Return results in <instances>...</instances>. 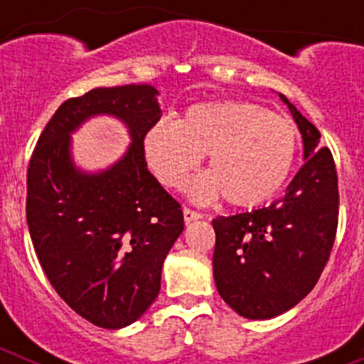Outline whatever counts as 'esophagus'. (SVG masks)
<instances>
[{
    "label": "esophagus",
    "instance_id": "1",
    "mask_svg": "<svg viewBox=\"0 0 364 364\" xmlns=\"http://www.w3.org/2000/svg\"><path fill=\"white\" fill-rule=\"evenodd\" d=\"M204 215L198 213V211H193L189 208H184V220L186 222H191V220H197V218H202Z\"/></svg>",
    "mask_w": 364,
    "mask_h": 364
}]
</instances>
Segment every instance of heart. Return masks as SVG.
<instances>
[{
	"label": "heart",
	"mask_w": 364,
	"mask_h": 364,
	"mask_svg": "<svg viewBox=\"0 0 364 364\" xmlns=\"http://www.w3.org/2000/svg\"><path fill=\"white\" fill-rule=\"evenodd\" d=\"M299 134L288 118L250 102H202L178 122L160 120L142 136V151L153 175L166 188L182 189L208 154L211 171L189 188L208 202L224 193L230 204L253 208L284 186L294 167Z\"/></svg>",
	"instance_id": "1"
}]
</instances>
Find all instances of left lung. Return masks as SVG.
I'll return each mask as SVG.
<instances>
[{
    "instance_id": "left-lung-1",
    "label": "left lung",
    "mask_w": 364,
    "mask_h": 364,
    "mask_svg": "<svg viewBox=\"0 0 364 364\" xmlns=\"http://www.w3.org/2000/svg\"><path fill=\"white\" fill-rule=\"evenodd\" d=\"M302 134L304 164L268 208L213 220V277L220 297L246 319H272L306 297L332 252L339 215L333 156L321 133L284 95Z\"/></svg>"
}]
</instances>
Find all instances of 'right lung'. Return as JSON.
Instances as JSON below:
<instances>
[{"mask_svg": "<svg viewBox=\"0 0 364 364\" xmlns=\"http://www.w3.org/2000/svg\"><path fill=\"white\" fill-rule=\"evenodd\" d=\"M153 85L98 87L63 102L32 153L27 224L45 275L78 315L118 330L160 291L164 259L184 230L180 204L147 169L142 136L162 117ZM120 119L132 144L102 172L80 170L72 136L89 117Z\"/></svg>", "mask_w": 364, "mask_h": 364, "instance_id": "right-lung-1", "label": "right lung"}]
</instances>
